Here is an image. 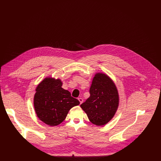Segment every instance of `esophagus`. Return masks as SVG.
I'll list each match as a JSON object with an SVG mask.
<instances>
[{
  "label": "esophagus",
  "mask_w": 161,
  "mask_h": 161,
  "mask_svg": "<svg viewBox=\"0 0 161 161\" xmlns=\"http://www.w3.org/2000/svg\"><path fill=\"white\" fill-rule=\"evenodd\" d=\"M78 100H79V101H80V104L83 102V99H82V98H81V97H79V98H78Z\"/></svg>",
  "instance_id": "1"
}]
</instances>
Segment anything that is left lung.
<instances>
[{
	"label": "left lung",
	"mask_w": 161,
	"mask_h": 161,
	"mask_svg": "<svg viewBox=\"0 0 161 161\" xmlns=\"http://www.w3.org/2000/svg\"><path fill=\"white\" fill-rule=\"evenodd\" d=\"M90 97L80 106L89 120L96 125L106 124L114 117L119 103L117 87L103 73H97L90 88Z\"/></svg>",
	"instance_id": "obj_1"
}]
</instances>
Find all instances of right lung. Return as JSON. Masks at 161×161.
I'll use <instances>...</instances> for the list:
<instances>
[{
  "label": "right lung",
  "instance_id": "right-lung-1",
  "mask_svg": "<svg viewBox=\"0 0 161 161\" xmlns=\"http://www.w3.org/2000/svg\"><path fill=\"white\" fill-rule=\"evenodd\" d=\"M62 86L60 80L46 78L36 89L34 105L37 116L50 126L61 124L69 111L80 104V101Z\"/></svg>",
  "mask_w": 161,
  "mask_h": 161
}]
</instances>
